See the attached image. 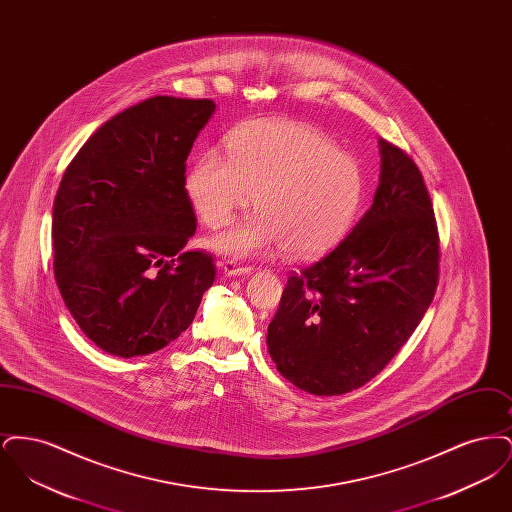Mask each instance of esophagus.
<instances>
[{
  "label": "esophagus",
  "mask_w": 512,
  "mask_h": 512,
  "mask_svg": "<svg viewBox=\"0 0 512 512\" xmlns=\"http://www.w3.org/2000/svg\"><path fill=\"white\" fill-rule=\"evenodd\" d=\"M219 267L226 276H247V274H251V270H253V268L244 267V265H240L238 261H232V259L220 261Z\"/></svg>",
  "instance_id": "obj_1"
}]
</instances>
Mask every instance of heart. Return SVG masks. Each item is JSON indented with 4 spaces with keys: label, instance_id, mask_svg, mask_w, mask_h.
I'll use <instances>...</instances> for the list:
<instances>
[{
    "label": "heart",
    "instance_id": "b5f03b06",
    "mask_svg": "<svg viewBox=\"0 0 512 512\" xmlns=\"http://www.w3.org/2000/svg\"><path fill=\"white\" fill-rule=\"evenodd\" d=\"M226 155L197 157L186 174V194L209 228H222L255 197L257 217L215 240L234 257L284 249L295 259L328 251L351 228L365 192L359 163L324 134L284 121H259L234 130Z\"/></svg>",
    "mask_w": 512,
    "mask_h": 512
}]
</instances>
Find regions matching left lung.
Instances as JSON below:
<instances>
[{"label":"left lung","instance_id":"obj_1","mask_svg":"<svg viewBox=\"0 0 512 512\" xmlns=\"http://www.w3.org/2000/svg\"><path fill=\"white\" fill-rule=\"evenodd\" d=\"M374 203L317 263L292 272L268 353L299 390L341 395L382 372L413 336L439 280L434 205L413 159L380 140Z\"/></svg>","mask_w":512,"mask_h":512}]
</instances>
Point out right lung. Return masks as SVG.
I'll list each match as a JSON object with an SVG mask.
<instances>
[{
    "label": "right lung",
    "mask_w": 512,
    "mask_h": 512,
    "mask_svg": "<svg viewBox=\"0 0 512 512\" xmlns=\"http://www.w3.org/2000/svg\"><path fill=\"white\" fill-rule=\"evenodd\" d=\"M213 99L155 96L101 124L53 201V270L76 324L99 349L138 357L192 324L217 267L182 251L194 236L186 159Z\"/></svg>",
    "instance_id": "right-lung-1"
}]
</instances>
